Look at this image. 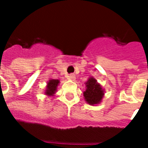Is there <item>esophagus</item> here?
Wrapping results in <instances>:
<instances>
[{
	"label": "esophagus",
	"instance_id": "obj_1",
	"mask_svg": "<svg viewBox=\"0 0 148 148\" xmlns=\"http://www.w3.org/2000/svg\"><path fill=\"white\" fill-rule=\"evenodd\" d=\"M68 79H70V80H73L74 81L75 79V75L74 74H69V76H68Z\"/></svg>",
	"mask_w": 148,
	"mask_h": 148
}]
</instances>
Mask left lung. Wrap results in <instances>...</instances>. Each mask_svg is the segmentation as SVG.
<instances>
[{"mask_svg":"<svg viewBox=\"0 0 148 148\" xmlns=\"http://www.w3.org/2000/svg\"><path fill=\"white\" fill-rule=\"evenodd\" d=\"M86 89L83 92L85 100L89 105H98L104 97V90L94 77H90L86 82Z\"/></svg>","mask_w":148,"mask_h":148,"instance_id":"obj_1","label":"left lung"}]
</instances>
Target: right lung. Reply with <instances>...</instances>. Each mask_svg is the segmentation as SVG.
Wrapping results in <instances>:
<instances>
[{
  "mask_svg": "<svg viewBox=\"0 0 148 148\" xmlns=\"http://www.w3.org/2000/svg\"><path fill=\"white\" fill-rule=\"evenodd\" d=\"M59 84V80L57 79H51L49 80L47 85V89L45 90V94L47 96H54V94L57 91V86Z\"/></svg>",
  "mask_w": 148,
  "mask_h": 148,
  "instance_id": "1",
  "label": "right lung"
}]
</instances>
